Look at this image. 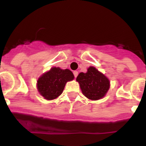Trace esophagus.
Returning a JSON list of instances; mask_svg holds the SVG:
<instances>
[{"label": "esophagus", "mask_w": 146, "mask_h": 146, "mask_svg": "<svg viewBox=\"0 0 146 146\" xmlns=\"http://www.w3.org/2000/svg\"><path fill=\"white\" fill-rule=\"evenodd\" d=\"M73 74H74V77H77V75H78V72H77V71H74V72H73Z\"/></svg>", "instance_id": "esophagus-1"}]
</instances>
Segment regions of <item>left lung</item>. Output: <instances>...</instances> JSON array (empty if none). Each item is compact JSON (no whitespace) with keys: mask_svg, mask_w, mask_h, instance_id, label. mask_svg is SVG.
<instances>
[{"mask_svg":"<svg viewBox=\"0 0 146 146\" xmlns=\"http://www.w3.org/2000/svg\"><path fill=\"white\" fill-rule=\"evenodd\" d=\"M77 81L80 83L84 96L90 100L102 98L110 86L108 78L93 66L88 68L87 73H80Z\"/></svg>","mask_w":146,"mask_h":146,"instance_id":"8db88e82","label":"left lung"}]
</instances>
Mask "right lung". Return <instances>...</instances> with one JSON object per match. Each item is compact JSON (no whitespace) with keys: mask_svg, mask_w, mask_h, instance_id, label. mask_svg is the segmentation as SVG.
Instances as JSON below:
<instances>
[{"mask_svg":"<svg viewBox=\"0 0 146 146\" xmlns=\"http://www.w3.org/2000/svg\"><path fill=\"white\" fill-rule=\"evenodd\" d=\"M73 79L74 74L69 69L53 67L38 79L37 90L45 99H55L62 93L66 82Z\"/></svg>","mask_w":146,"mask_h":146,"instance_id":"1","label":"right lung"}]
</instances>
